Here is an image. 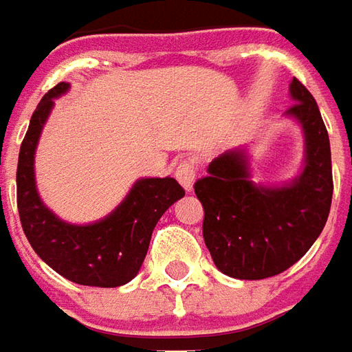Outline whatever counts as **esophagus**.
Here are the masks:
<instances>
[{
  "label": "esophagus",
  "instance_id": "1",
  "mask_svg": "<svg viewBox=\"0 0 352 352\" xmlns=\"http://www.w3.org/2000/svg\"><path fill=\"white\" fill-rule=\"evenodd\" d=\"M175 177L186 192H192V186H195L196 179V169L192 162H181L175 167Z\"/></svg>",
  "mask_w": 352,
  "mask_h": 352
}]
</instances>
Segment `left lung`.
<instances>
[{"label":"left lung","instance_id":"8db88e82","mask_svg":"<svg viewBox=\"0 0 352 352\" xmlns=\"http://www.w3.org/2000/svg\"><path fill=\"white\" fill-rule=\"evenodd\" d=\"M285 111L302 133V164L289 181H252L248 146L210 162L195 192L204 206V243L216 267L235 279L285 272L308 252L326 226L333 195L331 150L316 100L296 78Z\"/></svg>","mask_w":352,"mask_h":352}]
</instances>
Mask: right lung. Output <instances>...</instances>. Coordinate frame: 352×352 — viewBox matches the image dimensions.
<instances>
[{
    "label": "right lung",
    "mask_w": 352,
    "mask_h": 352,
    "mask_svg": "<svg viewBox=\"0 0 352 352\" xmlns=\"http://www.w3.org/2000/svg\"><path fill=\"white\" fill-rule=\"evenodd\" d=\"M69 88V82H59L40 100L21 144L16 206L23 231L36 254L69 281L88 287L125 285L142 266L160 217L185 190L173 177L136 179L125 198L92 223H71L45 206L36 186V148L56 100Z\"/></svg>",
    "instance_id": "1"
}]
</instances>
